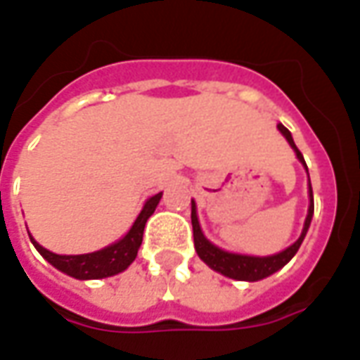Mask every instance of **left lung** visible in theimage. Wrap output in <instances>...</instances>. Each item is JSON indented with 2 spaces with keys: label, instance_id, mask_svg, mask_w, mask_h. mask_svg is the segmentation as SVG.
Wrapping results in <instances>:
<instances>
[{
  "label": "left lung",
  "instance_id": "left-lung-1",
  "mask_svg": "<svg viewBox=\"0 0 360 360\" xmlns=\"http://www.w3.org/2000/svg\"><path fill=\"white\" fill-rule=\"evenodd\" d=\"M279 133L283 134L287 139V142L291 144V148L295 150V154L299 158L304 167V158L299 152V148L295 146L293 136L291 133L287 131L285 127L279 123L278 125ZM309 173V169H307ZM309 196H310V204H309V214H307V219H304V227H302L301 237L291 245L287 247L285 250H281L278 255H271V257H249V255H235V252H227V250H221L216 245H212L206 237H204L202 229H200V224H198V218H196V204L195 200L191 202V221H193V237H195V249L196 255L200 257V260H204L206 264L210 266L212 270L219 271L224 274L226 278L231 279H239V281H258V279H264L271 274H276L278 270H281L283 266L291 260V258L297 255V250L301 247L302 239L304 235L309 231L310 227V219H312V214H314V200H312V187H310V179H309Z\"/></svg>",
  "mask_w": 360,
  "mask_h": 360
}]
</instances>
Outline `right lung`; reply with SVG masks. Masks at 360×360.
Segmentation results:
<instances>
[{"mask_svg":"<svg viewBox=\"0 0 360 360\" xmlns=\"http://www.w3.org/2000/svg\"><path fill=\"white\" fill-rule=\"evenodd\" d=\"M162 198V193L150 196L146 204L142 206L139 218L134 219L133 227L127 231L123 239H119L117 243H113L110 247H105L102 250L96 252H89V255H56L51 250L44 249L42 245L32 239L30 241L36 247V250L42 255L51 266H56L59 271H63L67 276H71L75 279H102L115 276L119 271L127 270L129 266L133 264V260L136 258V252L141 249L142 233H144V226L148 218L156 210L158 202Z\"/></svg>","mask_w":360,"mask_h":360,"instance_id":"right-lung-1","label":"right lung"}]
</instances>
